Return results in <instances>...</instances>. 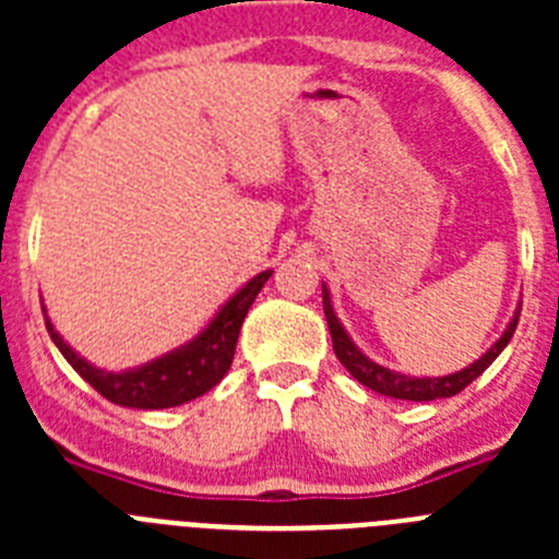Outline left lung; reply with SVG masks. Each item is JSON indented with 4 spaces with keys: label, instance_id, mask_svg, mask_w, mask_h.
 I'll use <instances>...</instances> for the list:
<instances>
[{
    "label": "left lung",
    "instance_id": "obj_1",
    "mask_svg": "<svg viewBox=\"0 0 559 559\" xmlns=\"http://www.w3.org/2000/svg\"><path fill=\"white\" fill-rule=\"evenodd\" d=\"M322 305H324V316H328V328L330 335H333V349H335V358L347 367V372L353 374L358 383H364L367 389L378 394H386V397L394 400H414V403H423V400H439V397H453V394L462 392L464 386H471L473 380L484 372V369L490 367L492 360L503 353V347L510 344L512 333L518 328V316H521V308L512 313L510 324L503 328V333L492 341L487 353L481 358H476L471 367L459 369V372L451 374H439V378H417V374H403V372H394L389 367H380L374 364L369 355L360 353V347L349 338L347 328L341 324V319L335 316L333 310V299H330V288L322 283Z\"/></svg>",
    "mask_w": 559,
    "mask_h": 559
}]
</instances>
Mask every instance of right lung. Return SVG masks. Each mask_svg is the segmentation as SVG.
Masks as SVG:
<instances>
[{
  "label": "right lung",
  "instance_id": "obj_1",
  "mask_svg": "<svg viewBox=\"0 0 559 559\" xmlns=\"http://www.w3.org/2000/svg\"><path fill=\"white\" fill-rule=\"evenodd\" d=\"M271 274H274L271 269L260 271L257 276H251L249 283L240 285L215 310V316L201 328V333L185 341L181 347L147 360V364H140V367L120 369V372L95 367L75 347H69L63 335L56 330V324H52V319L47 316V305H41L44 322H47L49 338L61 349L63 358L69 360V367L75 369L88 386L97 389L103 397L117 403V406L142 408V412L185 406L190 400L210 392L212 386H218L224 374L229 372L246 313L254 305L257 294L269 283Z\"/></svg>",
  "mask_w": 559,
  "mask_h": 559
}]
</instances>
